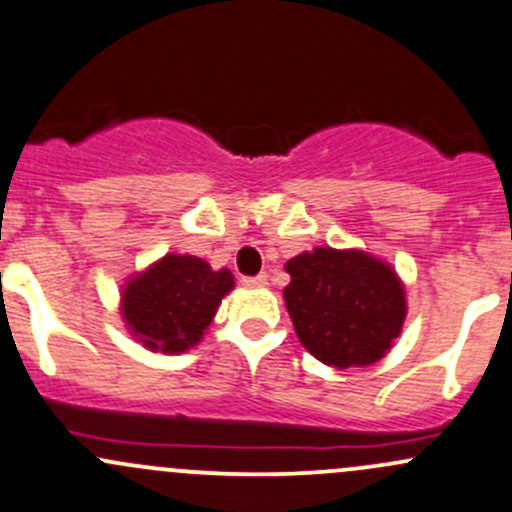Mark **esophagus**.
Returning a JSON list of instances; mask_svg holds the SVG:
<instances>
[{"label":"esophagus","instance_id":"1","mask_svg":"<svg viewBox=\"0 0 512 512\" xmlns=\"http://www.w3.org/2000/svg\"><path fill=\"white\" fill-rule=\"evenodd\" d=\"M242 284L250 289H257V287H265L267 284V274H255V277H242Z\"/></svg>","mask_w":512,"mask_h":512}]
</instances>
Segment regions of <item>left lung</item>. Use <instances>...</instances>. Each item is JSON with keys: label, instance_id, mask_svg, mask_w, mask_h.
Returning a JSON list of instances; mask_svg holds the SVG:
<instances>
[{"label": "left lung", "instance_id": "left-lung-1", "mask_svg": "<svg viewBox=\"0 0 512 512\" xmlns=\"http://www.w3.org/2000/svg\"><path fill=\"white\" fill-rule=\"evenodd\" d=\"M287 272V311L301 346L321 363L370 365L400 336L405 289L375 257L316 247L289 260Z\"/></svg>", "mask_w": 512, "mask_h": 512}]
</instances>
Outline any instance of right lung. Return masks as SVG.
Returning <instances> with one entry per match:
<instances>
[{"instance_id":"add662e5","label":"right lung","mask_w":512,"mask_h":512,"mask_svg":"<svg viewBox=\"0 0 512 512\" xmlns=\"http://www.w3.org/2000/svg\"><path fill=\"white\" fill-rule=\"evenodd\" d=\"M233 274L213 272L191 255H166L134 277L122 294V316L149 351L181 353L201 341Z\"/></svg>"}]
</instances>
